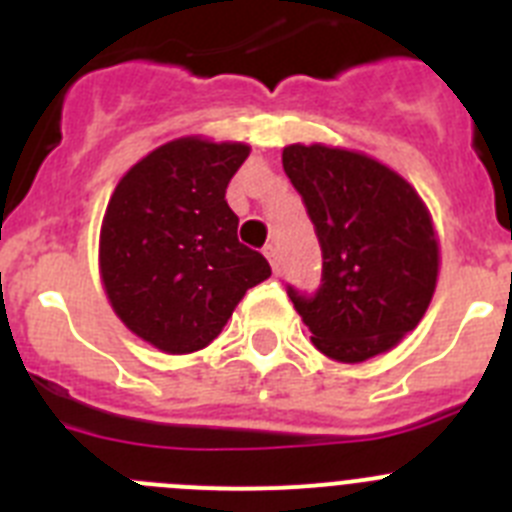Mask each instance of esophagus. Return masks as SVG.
<instances>
[{
  "label": "esophagus",
  "instance_id": "1",
  "mask_svg": "<svg viewBox=\"0 0 512 512\" xmlns=\"http://www.w3.org/2000/svg\"><path fill=\"white\" fill-rule=\"evenodd\" d=\"M264 253H266V259H269L271 269H274V274H279V253H277V246H266Z\"/></svg>",
  "mask_w": 512,
  "mask_h": 512
}]
</instances>
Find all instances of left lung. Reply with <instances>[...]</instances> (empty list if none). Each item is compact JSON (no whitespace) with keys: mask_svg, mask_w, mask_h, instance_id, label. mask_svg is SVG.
Wrapping results in <instances>:
<instances>
[{"mask_svg":"<svg viewBox=\"0 0 512 512\" xmlns=\"http://www.w3.org/2000/svg\"><path fill=\"white\" fill-rule=\"evenodd\" d=\"M282 164L323 251L318 292L287 289L312 346L341 364L390 351L436 292L441 251L431 212L408 179L366 153L292 143Z\"/></svg>","mask_w":512,"mask_h":512,"instance_id":"left-lung-1","label":"left lung"}]
</instances>
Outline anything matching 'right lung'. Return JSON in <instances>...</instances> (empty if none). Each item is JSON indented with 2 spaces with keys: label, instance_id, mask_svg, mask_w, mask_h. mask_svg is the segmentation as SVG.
Listing matches in <instances>:
<instances>
[{
  "label": "right lung",
  "instance_id": "right-lung-1",
  "mask_svg": "<svg viewBox=\"0 0 512 512\" xmlns=\"http://www.w3.org/2000/svg\"><path fill=\"white\" fill-rule=\"evenodd\" d=\"M251 146L184 135L117 182L99 230V277L117 318L164 354L210 346L269 261L238 241L225 189Z\"/></svg>",
  "mask_w": 512,
  "mask_h": 512
}]
</instances>
